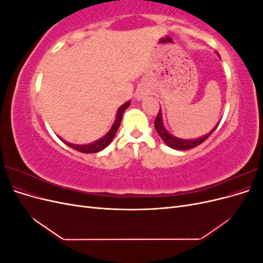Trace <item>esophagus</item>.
Segmentation results:
<instances>
[{"label":"esophagus","instance_id":"34e87169","mask_svg":"<svg viewBox=\"0 0 263 263\" xmlns=\"http://www.w3.org/2000/svg\"><path fill=\"white\" fill-rule=\"evenodd\" d=\"M147 95H148V90L145 89V87H140V89H138L137 92H136V98H137V100L145 99V98L147 97Z\"/></svg>","mask_w":263,"mask_h":263}]
</instances>
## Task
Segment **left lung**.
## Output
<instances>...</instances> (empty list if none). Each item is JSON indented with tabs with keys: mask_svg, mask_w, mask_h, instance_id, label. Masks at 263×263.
Returning a JSON list of instances; mask_svg holds the SVG:
<instances>
[{
	"mask_svg": "<svg viewBox=\"0 0 263 263\" xmlns=\"http://www.w3.org/2000/svg\"><path fill=\"white\" fill-rule=\"evenodd\" d=\"M218 124L215 126L209 134L204 135V136H202V137L194 138V139L179 138L177 136H173L172 134H170L168 130L165 129L164 124H163V119H162V110L160 108L159 109V113H158L157 118L155 121V128H156L157 133L159 134V136H160L161 139L165 142L166 146H169L170 148L176 149V150H187V149H192L198 145H201L204 140L208 139L213 134V132L217 128Z\"/></svg>",
	"mask_w": 263,
	"mask_h": 263,
	"instance_id": "8db88e82",
	"label": "left lung"
}]
</instances>
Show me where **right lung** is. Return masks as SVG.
<instances>
[{
    "label": "right lung",
    "mask_w": 263,
    "mask_h": 263,
    "mask_svg": "<svg viewBox=\"0 0 263 263\" xmlns=\"http://www.w3.org/2000/svg\"><path fill=\"white\" fill-rule=\"evenodd\" d=\"M130 105V101L124 103V104L118 108L117 113H116V117H115V122L113 124V126L110 127V129L106 133V135H104L102 138L95 140L94 142H91V144L87 145H76V144H70V142L63 140L62 138H60L65 144L71 148H73L74 150L80 151V153H84V154H94V153H99V151L105 149L110 142H112L113 138L115 137V135L117 133V129L119 125H121L122 118H123V114L126 110V108Z\"/></svg>",
    "instance_id": "add662e5"
}]
</instances>
